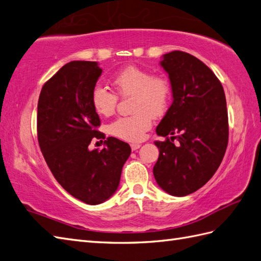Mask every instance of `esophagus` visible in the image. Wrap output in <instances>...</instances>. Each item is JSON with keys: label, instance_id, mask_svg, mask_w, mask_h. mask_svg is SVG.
Instances as JSON below:
<instances>
[{"label": "esophagus", "instance_id": "esophagus-1", "mask_svg": "<svg viewBox=\"0 0 261 261\" xmlns=\"http://www.w3.org/2000/svg\"><path fill=\"white\" fill-rule=\"evenodd\" d=\"M130 147H131V150H132V151H136V150H138L139 148L141 147V144H139V143H132V144L130 145Z\"/></svg>", "mask_w": 261, "mask_h": 261}]
</instances>
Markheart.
Here are the masks:
<instances>
[{
  "label": "heart",
  "instance_id": "obj_1",
  "mask_svg": "<svg viewBox=\"0 0 261 261\" xmlns=\"http://www.w3.org/2000/svg\"><path fill=\"white\" fill-rule=\"evenodd\" d=\"M112 83L119 95H132L133 114L114 120L109 124V133L128 142L141 141L152 125V117L162 116L169 107L172 92L170 81L147 69L128 66L113 77ZM91 103L96 113L109 117L116 110L118 95L98 84L91 91Z\"/></svg>",
  "mask_w": 261,
  "mask_h": 261
}]
</instances>
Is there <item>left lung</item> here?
<instances>
[{
	"label": "left lung",
	"instance_id": "8db88e82",
	"mask_svg": "<svg viewBox=\"0 0 261 261\" xmlns=\"http://www.w3.org/2000/svg\"><path fill=\"white\" fill-rule=\"evenodd\" d=\"M160 64L170 79L173 101L155 130L167 139L154 142L160 153L153 175L162 190L184 197L207 184L225 155L226 95L214 72L189 53H167Z\"/></svg>",
	"mask_w": 261,
	"mask_h": 261
}]
</instances>
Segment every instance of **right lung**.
Here are the masks:
<instances>
[{"instance_id":"1","label":"right lung","mask_w":261,"mask_h":261,"mask_svg":"<svg viewBox=\"0 0 261 261\" xmlns=\"http://www.w3.org/2000/svg\"><path fill=\"white\" fill-rule=\"evenodd\" d=\"M102 73L98 62L72 61L44 83L38 102V140L54 178L71 196L88 204L105 202L117 191L121 171L131 153L117 138L106 148L89 150L100 118L91 103V91Z\"/></svg>"}]
</instances>
